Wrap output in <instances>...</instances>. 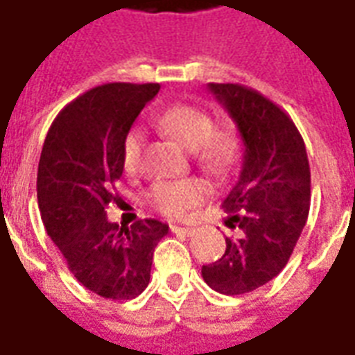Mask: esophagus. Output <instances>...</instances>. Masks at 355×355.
<instances>
[{"label":"esophagus","instance_id":"esophagus-1","mask_svg":"<svg viewBox=\"0 0 355 355\" xmlns=\"http://www.w3.org/2000/svg\"><path fill=\"white\" fill-rule=\"evenodd\" d=\"M171 232H173V234H177V236H192L193 228H188V226H177V224H173V226H171Z\"/></svg>","mask_w":355,"mask_h":355}]
</instances>
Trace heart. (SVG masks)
<instances>
[{"mask_svg": "<svg viewBox=\"0 0 355 355\" xmlns=\"http://www.w3.org/2000/svg\"><path fill=\"white\" fill-rule=\"evenodd\" d=\"M155 125L177 140L180 146L196 152L198 163L211 175H224L230 169L238 154V139L230 131H215L213 117L207 112L190 106L177 104L162 112ZM144 148V132L131 129L123 139V165L127 171H137ZM207 188L200 180H163L150 188V203L155 211L167 216H180L196 207Z\"/></svg>", "mask_w": 355, "mask_h": 355, "instance_id": "1", "label": "heart"}]
</instances>
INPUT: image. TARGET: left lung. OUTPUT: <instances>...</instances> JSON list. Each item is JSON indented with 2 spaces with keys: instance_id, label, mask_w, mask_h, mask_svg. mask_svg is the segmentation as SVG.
I'll return each instance as SVG.
<instances>
[{
  "instance_id": "obj_1",
  "label": "left lung",
  "mask_w": 355,
  "mask_h": 355,
  "mask_svg": "<svg viewBox=\"0 0 355 355\" xmlns=\"http://www.w3.org/2000/svg\"><path fill=\"white\" fill-rule=\"evenodd\" d=\"M211 94L238 127L243 163L224 198L226 251L201 268L211 289L245 295L282 272L297 245L310 211V165L304 140L277 104L238 83H209Z\"/></svg>"
}]
</instances>
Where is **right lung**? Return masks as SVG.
I'll list each match as a JSON object with an SVG mask.
<instances>
[{
    "label": "right lung",
    "mask_w": 355,
    "mask_h": 355,
    "mask_svg": "<svg viewBox=\"0 0 355 355\" xmlns=\"http://www.w3.org/2000/svg\"><path fill=\"white\" fill-rule=\"evenodd\" d=\"M157 83H106L70 102L51 125L37 167V203L73 277L112 300L148 287L154 249L169 226L144 218L131 228L106 218L123 173V139Z\"/></svg>",
    "instance_id": "1"
}]
</instances>
